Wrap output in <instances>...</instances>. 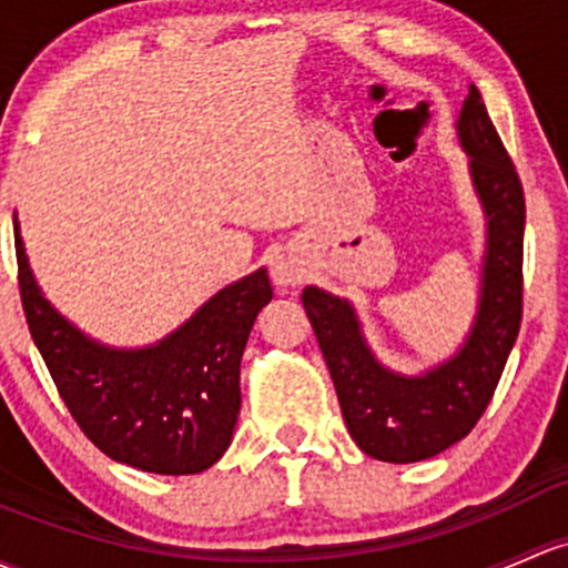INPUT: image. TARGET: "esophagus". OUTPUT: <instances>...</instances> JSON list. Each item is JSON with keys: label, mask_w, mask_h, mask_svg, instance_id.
<instances>
[{"label": "esophagus", "mask_w": 568, "mask_h": 568, "mask_svg": "<svg viewBox=\"0 0 568 568\" xmlns=\"http://www.w3.org/2000/svg\"><path fill=\"white\" fill-rule=\"evenodd\" d=\"M272 280L280 288H294V285H300L304 280V268L291 255H277L272 264Z\"/></svg>", "instance_id": "1"}]
</instances>
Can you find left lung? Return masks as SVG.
Instances as JSON below:
<instances>
[{
    "instance_id": "left-lung-1",
    "label": "left lung",
    "mask_w": 568,
    "mask_h": 568,
    "mask_svg": "<svg viewBox=\"0 0 568 568\" xmlns=\"http://www.w3.org/2000/svg\"><path fill=\"white\" fill-rule=\"evenodd\" d=\"M455 130L485 214L479 294L463 343L446 359L403 373L378 359L354 302L318 285L302 291L351 438L384 463H419L463 440L485 414L520 332L523 184L474 83Z\"/></svg>"
}]
</instances>
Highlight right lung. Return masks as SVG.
<instances>
[{"mask_svg": "<svg viewBox=\"0 0 568 568\" xmlns=\"http://www.w3.org/2000/svg\"><path fill=\"white\" fill-rule=\"evenodd\" d=\"M18 272L29 332L64 405L103 455L146 474L212 468L234 438L239 367L261 310L272 302L266 268L234 280L174 332L122 348L92 337L53 307L29 266L16 220Z\"/></svg>", "mask_w": 568, "mask_h": 568, "instance_id": "1", "label": "right lung"}]
</instances>
